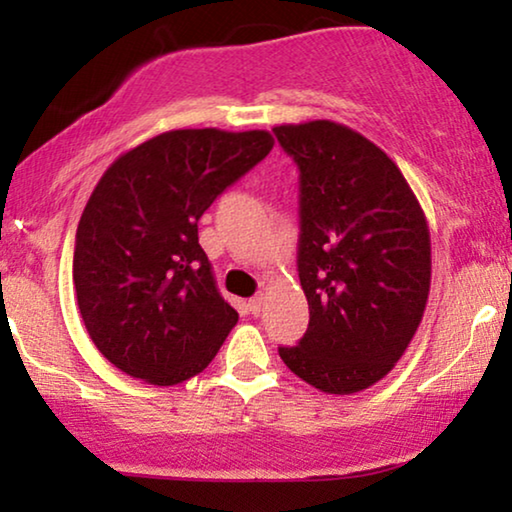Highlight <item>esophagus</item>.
Instances as JSON below:
<instances>
[{
  "label": "esophagus",
  "instance_id": "obj_1",
  "mask_svg": "<svg viewBox=\"0 0 512 512\" xmlns=\"http://www.w3.org/2000/svg\"><path fill=\"white\" fill-rule=\"evenodd\" d=\"M263 305H265V298H263V293H258V296H254L249 300V312L254 314V317H258V314L263 312Z\"/></svg>",
  "mask_w": 512,
  "mask_h": 512
}]
</instances>
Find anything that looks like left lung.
Returning a JSON list of instances; mask_svg holds the SVG:
<instances>
[{
	"label": "left lung",
	"instance_id": "1",
	"mask_svg": "<svg viewBox=\"0 0 512 512\" xmlns=\"http://www.w3.org/2000/svg\"><path fill=\"white\" fill-rule=\"evenodd\" d=\"M300 172L298 277L310 324L279 347L326 394L382 380L408 349L431 286L424 212L394 160L333 121L272 128Z\"/></svg>",
	"mask_w": 512,
	"mask_h": 512
}]
</instances>
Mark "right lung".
<instances>
[{"instance_id":"right-lung-1","label":"right lung","mask_w":512,"mask_h":512,"mask_svg":"<svg viewBox=\"0 0 512 512\" xmlns=\"http://www.w3.org/2000/svg\"><path fill=\"white\" fill-rule=\"evenodd\" d=\"M272 144L265 130H170L123 153L97 181L76 228V300L90 340L125 375L158 387L184 382L237 324L198 221Z\"/></svg>"}]
</instances>
